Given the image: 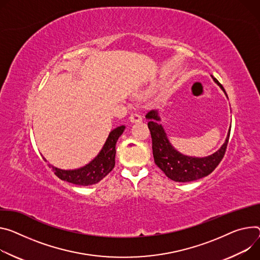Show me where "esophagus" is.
Masks as SVG:
<instances>
[{
    "instance_id": "1",
    "label": "esophagus",
    "mask_w": 260,
    "mask_h": 260,
    "mask_svg": "<svg viewBox=\"0 0 260 260\" xmlns=\"http://www.w3.org/2000/svg\"><path fill=\"white\" fill-rule=\"evenodd\" d=\"M129 120H131V122H133V123H139V122H142L143 118H142V116L137 114V113H133V114L131 115V117H129Z\"/></svg>"
}]
</instances>
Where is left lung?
I'll list each match as a JSON object with an SVG mask.
<instances>
[{
	"label": "left lung",
	"instance_id": "8db88e82",
	"mask_svg": "<svg viewBox=\"0 0 260 260\" xmlns=\"http://www.w3.org/2000/svg\"><path fill=\"white\" fill-rule=\"evenodd\" d=\"M210 77L227 96L225 89L218 80L212 76ZM146 118L149 120L148 128L152 138V153L154 162L171 180L177 182H188L205 177L214 171L222 160L227 148L231 126L228 129L224 144L216 152L204 157H196L182 154L174 148L170 143L162 125L159 123L160 117L157 110L149 111L146 114Z\"/></svg>",
	"mask_w": 260,
	"mask_h": 260
}]
</instances>
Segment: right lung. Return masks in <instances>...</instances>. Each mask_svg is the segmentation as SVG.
<instances>
[{
    "label": "right lung",
    "mask_w": 260,
    "mask_h": 260,
    "mask_svg": "<svg viewBox=\"0 0 260 260\" xmlns=\"http://www.w3.org/2000/svg\"><path fill=\"white\" fill-rule=\"evenodd\" d=\"M124 129L125 125H120L111 131L99 154L81 168L74 170H63L53 166L51 164H49V166L53 169L54 173L64 181L84 186L95 184L106 177L114 168L116 143ZM42 158L45 161H48L43 155Z\"/></svg>",
    "instance_id": "obj_1"
}]
</instances>
